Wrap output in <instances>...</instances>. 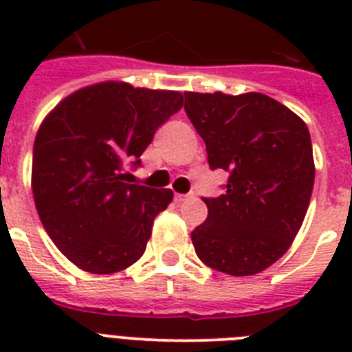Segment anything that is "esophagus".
<instances>
[{"instance_id": "34e87169", "label": "esophagus", "mask_w": 352, "mask_h": 352, "mask_svg": "<svg viewBox=\"0 0 352 352\" xmlns=\"http://www.w3.org/2000/svg\"><path fill=\"white\" fill-rule=\"evenodd\" d=\"M190 195H184V193H175V203H182V201H186Z\"/></svg>"}]
</instances>
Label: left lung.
I'll return each instance as SVG.
<instances>
[{"label":"left lung","mask_w":352,"mask_h":352,"mask_svg":"<svg viewBox=\"0 0 352 352\" xmlns=\"http://www.w3.org/2000/svg\"><path fill=\"white\" fill-rule=\"evenodd\" d=\"M184 109L206 144L226 192L203 199L208 217L192 232L206 267L254 276L278 261L300 232L314 186L307 124L261 93H184Z\"/></svg>","instance_id":"obj_1"}]
</instances>
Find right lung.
I'll list each match as a JSON object with an SVG mask.
<instances>
[{"instance_id": "add662e5", "label": "right lung", "mask_w": 352, "mask_h": 352, "mask_svg": "<svg viewBox=\"0 0 352 352\" xmlns=\"http://www.w3.org/2000/svg\"><path fill=\"white\" fill-rule=\"evenodd\" d=\"M182 107L179 91L102 82L74 91L41 122L32 153V195L58 250L91 274L126 270L142 257L168 188L126 182V166Z\"/></svg>"}]
</instances>
